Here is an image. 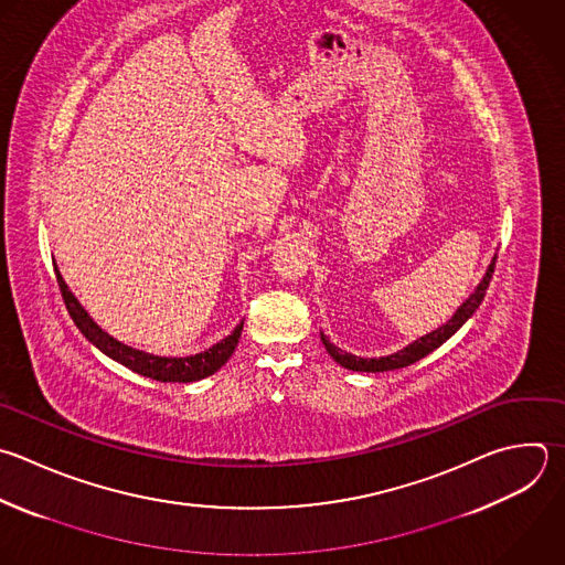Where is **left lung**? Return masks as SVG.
I'll list each match as a JSON object with an SVG mask.
<instances>
[{
	"label": "left lung",
	"instance_id": "obj_1",
	"mask_svg": "<svg viewBox=\"0 0 565 565\" xmlns=\"http://www.w3.org/2000/svg\"><path fill=\"white\" fill-rule=\"evenodd\" d=\"M494 260H497V254L492 256V260H490V265H488V269H486L481 282H479V285L475 287V291L457 307V311L450 316V320H448L446 324H441V327H437L435 331H430V333H426V335L413 340V342L406 344L404 349H399V351H395V353H391V355H384V358H358V355H353V353H347V351L338 349V347L320 331V340H322L327 353H329L340 366H344V369H349V371H364V373L395 371V369H404V366H408V364L422 360L424 355H428L430 351H435L437 347H441L450 335H455V333L461 329V324L479 309V305H481V300H483V296H486V289H488V285H490L492 271H494Z\"/></svg>",
	"mask_w": 565,
	"mask_h": 565
}]
</instances>
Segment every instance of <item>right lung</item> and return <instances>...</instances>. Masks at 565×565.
Masks as SVG:
<instances>
[{"mask_svg":"<svg viewBox=\"0 0 565 565\" xmlns=\"http://www.w3.org/2000/svg\"><path fill=\"white\" fill-rule=\"evenodd\" d=\"M55 274H57V282H60L66 309H68L71 318L75 320V324L79 327V331L86 335V340L93 342L102 353H106L108 358H113L115 362L128 366L130 371H135L139 375L152 377L157 382H196V380H203V377L216 373L232 358V353L238 344L243 322L236 324V329L227 338L216 342L214 347L205 349L203 353L188 355V358H161V355H152V353L132 349V347L119 342L117 338H113L110 333H106L88 316V311L82 307V302L75 298V294L68 289V285L62 278L57 267H55Z\"/></svg>","mask_w":565,"mask_h":565,"instance_id":"1","label":"right lung"}]
</instances>
